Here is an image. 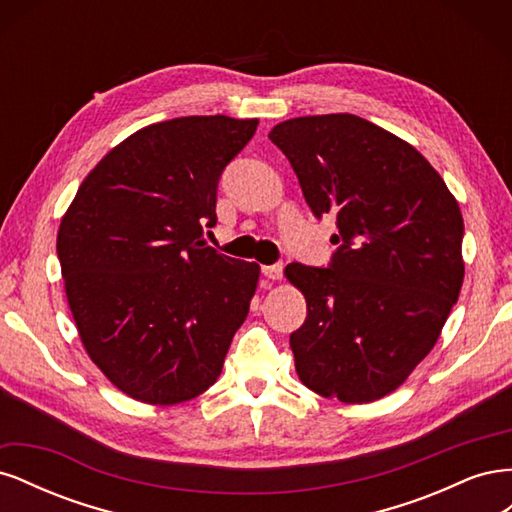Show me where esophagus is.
Segmentation results:
<instances>
[{
	"label": "esophagus",
	"mask_w": 512,
	"mask_h": 512,
	"mask_svg": "<svg viewBox=\"0 0 512 512\" xmlns=\"http://www.w3.org/2000/svg\"><path fill=\"white\" fill-rule=\"evenodd\" d=\"M282 273H284V267L277 262V265H265L262 267V275L267 277V280H282Z\"/></svg>",
	"instance_id": "esophagus-1"
}]
</instances>
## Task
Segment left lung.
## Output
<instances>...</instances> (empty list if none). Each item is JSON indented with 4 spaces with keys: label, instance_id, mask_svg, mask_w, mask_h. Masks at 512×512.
I'll use <instances>...</instances> for the list:
<instances>
[{
    "label": "left lung",
    "instance_id": "obj_1",
    "mask_svg": "<svg viewBox=\"0 0 512 512\" xmlns=\"http://www.w3.org/2000/svg\"><path fill=\"white\" fill-rule=\"evenodd\" d=\"M271 141L299 177L316 218L333 213L329 269L292 262L307 301L290 335L294 367L314 393L369 404L404 384L436 346L463 284V218L421 153L348 113L277 123Z\"/></svg>",
    "mask_w": 512,
    "mask_h": 512
}]
</instances>
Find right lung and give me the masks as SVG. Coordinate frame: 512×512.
<instances>
[{"mask_svg":"<svg viewBox=\"0 0 512 512\" xmlns=\"http://www.w3.org/2000/svg\"><path fill=\"white\" fill-rule=\"evenodd\" d=\"M258 119L151 123L113 147L61 218L57 256L81 342L121 393L153 406L205 393L250 312L260 267L203 241L218 181Z\"/></svg>","mask_w":512,"mask_h":512,"instance_id":"add662e5","label":"right lung"}]
</instances>
